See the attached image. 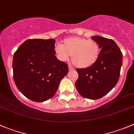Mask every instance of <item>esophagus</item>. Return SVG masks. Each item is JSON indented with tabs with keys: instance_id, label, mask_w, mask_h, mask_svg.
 Instances as JSON below:
<instances>
[{
	"instance_id": "esophagus-1",
	"label": "esophagus",
	"mask_w": 134,
	"mask_h": 134,
	"mask_svg": "<svg viewBox=\"0 0 134 134\" xmlns=\"http://www.w3.org/2000/svg\"><path fill=\"white\" fill-rule=\"evenodd\" d=\"M69 70L71 71H72V70H74V69H73V67H71V65H69Z\"/></svg>"
}]
</instances>
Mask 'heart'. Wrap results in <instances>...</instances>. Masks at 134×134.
I'll return each mask as SVG.
<instances>
[{
	"mask_svg": "<svg viewBox=\"0 0 134 134\" xmlns=\"http://www.w3.org/2000/svg\"><path fill=\"white\" fill-rule=\"evenodd\" d=\"M55 52L61 60H67L71 56V60L76 67L87 68L97 62L100 47L93 40L72 37L63 40L62 45L56 46Z\"/></svg>",
	"mask_w": 134,
	"mask_h": 134,
	"instance_id": "1",
	"label": "heart"
}]
</instances>
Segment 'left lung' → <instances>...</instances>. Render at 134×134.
<instances>
[{
  "mask_svg": "<svg viewBox=\"0 0 134 134\" xmlns=\"http://www.w3.org/2000/svg\"><path fill=\"white\" fill-rule=\"evenodd\" d=\"M101 51L97 62L90 67L76 69L78 78L75 83L80 94L96 100L108 94L117 84L122 64V54L115 42L100 36L91 37Z\"/></svg>",
  "mask_w": 134,
  "mask_h": 134,
  "instance_id": "8db88e82",
  "label": "left lung"
}]
</instances>
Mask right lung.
I'll return each instance as SVG.
<instances>
[{"mask_svg": "<svg viewBox=\"0 0 134 134\" xmlns=\"http://www.w3.org/2000/svg\"><path fill=\"white\" fill-rule=\"evenodd\" d=\"M55 40L30 39L13 54V74L16 86L26 98L42 102L52 98L68 65L55 56Z\"/></svg>", "mask_w": 134, "mask_h": 134, "instance_id": "add662e5", "label": "right lung"}]
</instances>
